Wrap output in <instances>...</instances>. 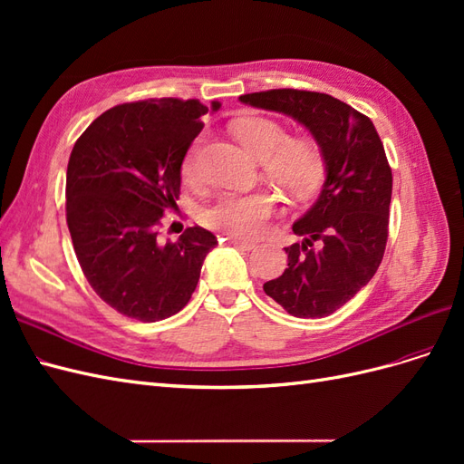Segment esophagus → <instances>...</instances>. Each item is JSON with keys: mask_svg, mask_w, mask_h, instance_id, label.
Instances as JSON below:
<instances>
[{"mask_svg": "<svg viewBox=\"0 0 464 464\" xmlns=\"http://www.w3.org/2000/svg\"><path fill=\"white\" fill-rule=\"evenodd\" d=\"M228 242H230L232 246H236V247H242V249H246V251H251V249H256V247H257L254 242L240 240V237H234V236H230V237H228Z\"/></svg>", "mask_w": 464, "mask_h": 464, "instance_id": "obj_1", "label": "esophagus"}]
</instances>
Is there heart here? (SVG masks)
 Wrapping results in <instances>:
<instances>
[{
  "label": "heart",
  "mask_w": 464,
  "mask_h": 464,
  "mask_svg": "<svg viewBox=\"0 0 464 464\" xmlns=\"http://www.w3.org/2000/svg\"><path fill=\"white\" fill-rule=\"evenodd\" d=\"M234 133L251 157L263 162V170L271 181L294 195L314 193L325 172V162L319 147L305 137H288L286 130L275 120L249 116L234 123ZM181 174L189 184L203 179L201 145L195 143L184 162ZM278 213V201L273 193H234L224 191L210 203L203 218L210 228L240 237H257L269 228Z\"/></svg>",
  "instance_id": "heart-1"
}]
</instances>
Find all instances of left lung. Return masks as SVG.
I'll return each instance as SVG.
<instances>
[{
  "label": "left lung",
  "mask_w": 464,
  "mask_h": 464,
  "mask_svg": "<svg viewBox=\"0 0 464 464\" xmlns=\"http://www.w3.org/2000/svg\"><path fill=\"white\" fill-rule=\"evenodd\" d=\"M240 101L292 116L315 137L327 179L317 203L294 222L302 244L285 247L288 266L263 285L294 317H325L366 286L383 259L392 174L368 116L325 92L273 89Z\"/></svg>",
  "instance_id": "1"
}]
</instances>
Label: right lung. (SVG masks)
<instances>
[{
  "mask_svg": "<svg viewBox=\"0 0 464 464\" xmlns=\"http://www.w3.org/2000/svg\"><path fill=\"white\" fill-rule=\"evenodd\" d=\"M210 106L195 98H149L106 110L72 150L65 217L92 290L125 317L160 321L186 307L207 254L218 242L201 227L159 240L174 208L181 162Z\"/></svg>",
  "mask_w": 464,
  "mask_h": 464,
  "instance_id": "right-lung-1",
  "label": "right lung"
}]
</instances>
